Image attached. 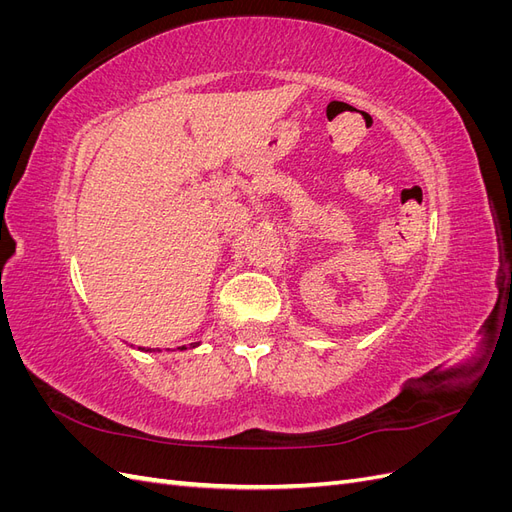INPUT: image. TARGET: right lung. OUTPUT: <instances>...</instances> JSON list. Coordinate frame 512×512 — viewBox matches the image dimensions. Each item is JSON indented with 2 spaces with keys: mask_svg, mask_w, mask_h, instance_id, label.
Instances as JSON below:
<instances>
[{
  "mask_svg": "<svg viewBox=\"0 0 512 512\" xmlns=\"http://www.w3.org/2000/svg\"><path fill=\"white\" fill-rule=\"evenodd\" d=\"M196 346H198V344H194V346H192V344H190V346H179L177 350H188V348H196ZM138 350H141V352H162V350H158V348H156V350H151V348H138Z\"/></svg>",
  "mask_w": 512,
  "mask_h": 512,
  "instance_id": "right-lung-1",
  "label": "right lung"
}]
</instances>
